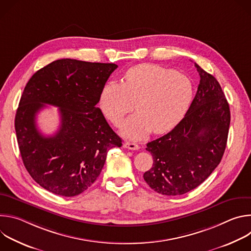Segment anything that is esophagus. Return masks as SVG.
I'll list each match as a JSON object with an SVG mask.
<instances>
[{
	"label": "esophagus",
	"mask_w": 251,
	"mask_h": 251,
	"mask_svg": "<svg viewBox=\"0 0 251 251\" xmlns=\"http://www.w3.org/2000/svg\"><path fill=\"white\" fill-rule=\"evenodd\" d=\"M124 148H127L129 150H138L140 147L136 143H132V142H125L123 144Z\"/></svg>",
	"instance_id": "34e87169"
}]
</instances>
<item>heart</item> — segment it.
<instances>
[{"instance_id":"b5f03b06","label":"heart","mask_w":251,"mask_h":251,"mask_svg":"<svg viewBox=\"0 0 251 251\" xmlns=\"http://www.w3.org/2000/svg\"><path fill=\"white\" fill-rule=\"evenodd\" d=\"M194 98L191 78L180 71L158 64H139L128 69L122 83L107 82L99 95L104 116L119 125L136 103L138 112L122 125L131 139H142L153 130L162 134L173 129L188 112Z\"/></svg>"}]
</instances>
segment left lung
<instances>
[{
    "label": "left lung",
    "instance_id": "left-lung-1",
    "mask_svg": "<svg viewBox=\"0 0 251 251\" xmlns=\"http://www.w3.org/2000/svg\"><path fill=\"white\" fill-rule=\"evenodd\" d=\"M201 80L185 117L149 142L153 167L144 180L155 192L184 195L204 182L221 163L230 124L229 105L216 77L195 63Z\"/></svg>",
    "mask_w": 251,
    "mask_h": 251
}]
</instances>
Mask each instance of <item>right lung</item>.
I'll return each instance as SVG.
<instances>
[{"label": "right lung", "mask_w": 251, "mask_h": 251, "mask_svg": "<svg viewBox=\"0 0 251 251\" xmlns=\"http://www.w3.org/2000/svg\"><path fill=\"white\" fill-rule=\"evenodd\" d=\"M115 63L63 58L35 73L22 94L15 129L24 165L47 191L75 197L98 177L107 152L122 146L121 138L96 107ZM45 103L59 107L61 126L52 136L39 131L35 118Z\"/></svg>", "instance_id": "obj_1"}]
</instances>
